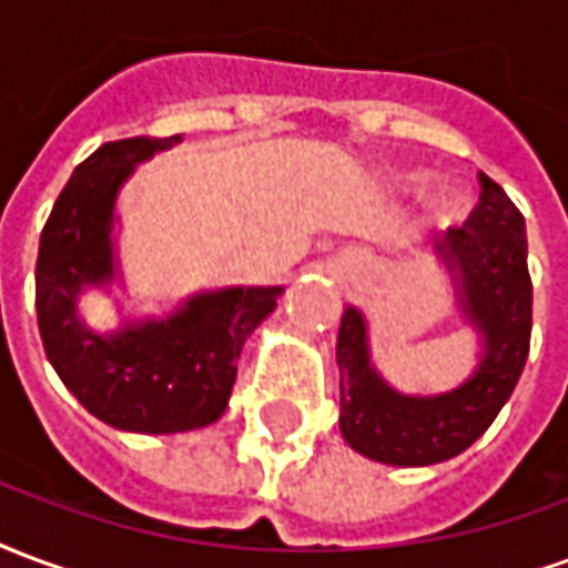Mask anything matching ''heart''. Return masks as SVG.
Returning <instances> with one entry per match:
<instances>
[{
    "instance_id": "b5f03b06",
    "label": "heart",
    "mask_w": 568,
    "mask_h": 568,
    "mask_svg": "<svg viewBox=\"0 0 568 568\" xmlns=\"http://www.w3.org/2000/svg\"><path fill=\"white\" fill-rule=\"evenodd\" d=\"M463 209V193L457 187H438L433 196H429V211L438 214V217H454Z\"/></svg>"
}]
</instances>
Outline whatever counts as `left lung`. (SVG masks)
I'll return each mask as SVG.
<instances>
[{
    "mask_svg": "<svg viewBox=\"0 0 568 568\" xmlns=\"http://www.w3.org/2000/svg\"><path fill=\"white\" fill-rule=\"evenodd\" d=\"M481 196L436 254L459 284V302L484 335L478 372L445 396H403L369 366L366 324L347 308L338 326L342 436L354 450L390 466H429L463 454L484 436L524 372L532 333L527 223L494 178L478 172Z\"/></svg>",
    "mask_w": 568,
    "mask_h": 568,
    "instance_id": "8db88e82",
    "label": "left lung"
}]
</instances>
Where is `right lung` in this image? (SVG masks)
Here are the masks:
<instances>
[{
	"instance_id": "1",
	"label": "right lung",
	"mask_w": 568,
	"mask_h": 568,
	"mask_svg": "<svg viewBox=\"0 0 568 568\" xmlns=\"http://www.w3.org/2000/svg\"><path fill=\"white\" fill-rule=\"evenodd\" d=\"M172 139H118L87 156L65 181L36 260V314L44 354L90 415L130 433H187L214 424L230 405L239 354L275 312L281 287L202 293L165 321L97 335L78 324L74 300L114 275L111 211L132 165Z\"/></svg>"
}]
</instances>
